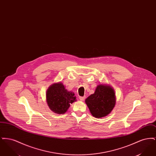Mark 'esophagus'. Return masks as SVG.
I'll return each instance as SVG.
<instances>
[{
  "instance_id": "obj_1",
  "label": "esophagus",
  "mask_w": 156,
  "mask_h": 156,
  "mask_svg": "<svg viewBox=\"0 0 156 156\" xmlns=\"http://www.w3.org/2000/svg\"><path fill=\"white\" fill-rule=\"evenodd\" d=\"M85 99V97H80V99L81 101H84Z\"/></svg>"
}]
</instances>
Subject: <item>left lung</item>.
I'll return each mask as SVG.
<instances>
[{"mask_svg":"<svg viewBox=\"0 0 156 156\" xmlns=\"http://www.w3.org/2000/svg\"><path fill=\"white\" fill-rule=\"evenodd\" d=\"M85 103L94 117H105L112 111L115 106V90L109 84L101 83L97 86L94 94L85 99Z\"/></svg>","mask_w":156,"mask_h":156,"instance_id":"8db88e82","label":"left lung"}]
</instances>
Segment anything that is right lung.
<instances>
[{
    "label": "right lung",
    "instance_id": "obj_1",
    "mask_svg": "<svg viewBox=\"0 0 156 156\" xmlns=\"http://www.w3.org/2000/svg\"><path fill=\"white\" fill-rule=\"evenodd\" d=\"M74 92L68 91L61 82L51 84L47 90L46 102L49 108L55 113L64 114L70 104L76 102Z\"/></svg>",
    "mask_w": 156,
    "mask_h": 156
}]
</instances>
